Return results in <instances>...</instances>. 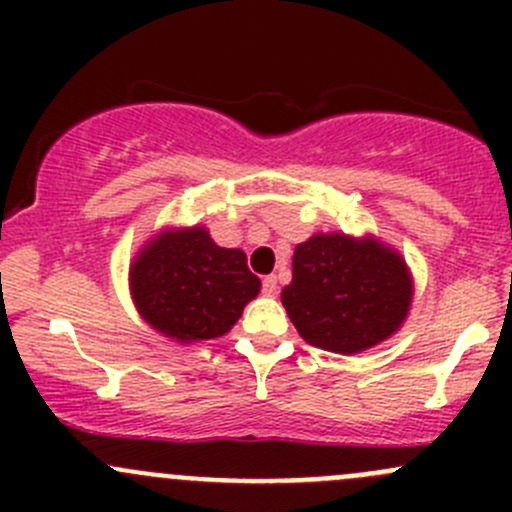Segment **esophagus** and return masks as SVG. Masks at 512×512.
Wrapping results in <instances>:
<instances>
[{
	"instance_id": "34e87169",
	"label": "esophagus",
	"mask_w": 512,
	"mask_h": 512,
	"mask_svg": "<svg viewBox=\"0 0 512 512\" xmlns=\"http://www.w3.org/2000/svg\"><path fill=\"white\" fill-rule=\"evenodd\" d=\"M262 292L265 294H277V275H270V277H265V280H262Z\"/></svg>"
}]
</instances>
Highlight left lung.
Here are the masks:
<instances>
[{
	"label": "left lung",
	"instance_id": "left-lung-1",
	"mask_svg": "<svg viewBox=\"0 0 512 512\" xmlns=\"http://www.w3.org/2000/svg\"><path fill=\"white\" fill-rule=\"evenodd\" d=\"M411 280L391 247L347 235H312L297 245L292 282L282 289L304 342L356 354L389 339L409 314Z\"/></svg>",
	"mask_w": 512,
	"mask_h": 512
}]
</instances>
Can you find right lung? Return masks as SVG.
<instances>
[{"instance_id": "add662e5", "label": "right lung", "mask_w": 512, "mask_h": 512, "mask_svg": "<svg viewBox=\"0 0 512 512\" xmlns=\"http://www.w3.org/2000/svg\"><path fill=\"white\" fill-rule=\"evenodd\" d=\"M141 317L165 337L200 342L230 332L242 307L260 292L242 250H225L203 227L165 232L131 267Z\"/></svg>"}]
</instances>
